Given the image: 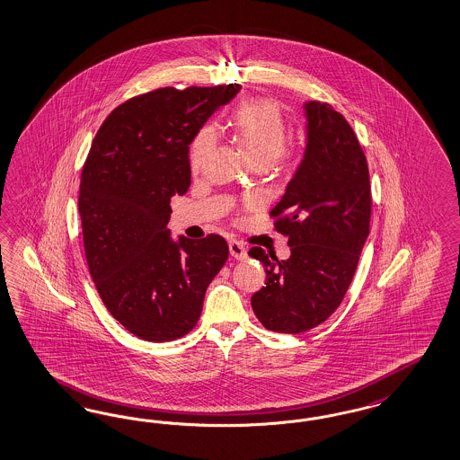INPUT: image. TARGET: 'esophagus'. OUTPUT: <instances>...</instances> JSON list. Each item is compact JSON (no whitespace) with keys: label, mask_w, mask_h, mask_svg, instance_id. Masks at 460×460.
Masks as SVG:
<instances>
[{"label":"esophagus","mask_w":460,"mask_h":460,"mask_svg":"<svg viewBox=\"0 0 460 460\" xmlns=\"http://www.w3.org/2000/svg\"><path fill=\"white\" fill-rule=\"evenodd\" d=\"M229 253H231V257L234 258V260H239V261H243V260L248 258V253H246L244 246H243L239 241H236V239L229 241Z\"/></svg>","instance_id":"1"}]
</instances>
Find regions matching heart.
Listing matches in <instances>:
<instances>
[{
  "label": "heart",
  "mask_w": 460,
  "mask_h": 460,
  "mask_svg": "<svg viewBox=\"0 0 460 460\" xmlns=\"http://www.w3.org/2000/svg\"><path fill=\"white\" fill-rule=\"evenodd\" d=\"M231 127L236 131L241 144L252 154L253 161L261 167L269 165L279 171H291L301 159L299 147L286 142V118L272 99H252L239 104L233 114ZM214 144L216 138L212 129L199 131L190 147L191 171L202 167ZM246 205H255V200L248 199Z\"/></svg>",
  "instance_id": "1"
}]
</instances>
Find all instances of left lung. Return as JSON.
<instances>
[{
  "instance_id": "obj_1",
  "label": "left lung",
  "mask_w": 460,
  "mask_h": 460,
  "mask_svg": "<svg viewBox=\"0 0 460 460\" xmlns=\"http://www.w3.org/2000/svg\"><path fill=\"white\" fill-rule=\"evenodd\" d=\"M308 144L286 195L270 210L291 257L253 246L265 286L252 296L260 323L301 333L323 323L349 289L369 233L371 184L367 155L348 119L327 102H306Z\"/></svg>"
}]
</instances>
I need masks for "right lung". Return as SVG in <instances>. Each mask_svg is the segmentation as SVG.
<instances>
[{
	"mask_svg": "<svg viewBox=\"0 0 460 460\" xmlns=\"http://www.w3.org/2000/svg\"><path fill=\"white\" fill-rule=\"evenodd\" d=\"M241 85L164 87L111 111L80 176L84 250L108 312L148 342L191 331L229 257L219 234L172 243L169 202L190 188L188 146Z\"/></svg>",
	"mask_w": 460,
	"mask_h": 460,
	"instance_id": "add662e5",
	"label": "right lung"
}]
</instances>
